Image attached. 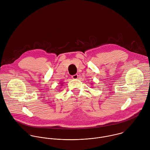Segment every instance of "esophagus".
<instances>
[{"label":"esophagus","mask_w":150,"mask_h":150,"mask_svg":"<svg viewBox=\"0 0 150 150\" xmlns=\"http://www.w3.org/2000/svg\"><path fill=\"white\" fill-rule=\"evenodd\" d=\"M78 74H74V75H73V76H71V77H72V79H74V80H76V79H78Z\"/></svg>","instance_id":"esophagus-1"}]
</instances>
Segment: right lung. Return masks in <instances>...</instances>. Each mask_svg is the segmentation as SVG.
I'll return each instance as SVG.
<instances>
[{
  "instance_id": "obj_1",
  "label": "right lung",
  "mask_w": 150,
  "mask_h": 150,
  "mask_svg": "<svg viewBox=\"0 0 150 150\" xmlns=\"http://www.w3.org/2000/svg\"><path fill=\"white\" fill-rule=\"evenodd\" d=\"M62 84H61V86H62Z\"/></svg>"
}]
</instances>
